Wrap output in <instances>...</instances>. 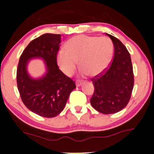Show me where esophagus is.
I'll list each match as a JSON object with an SVG mask.
<instances>
[{"instance_id":"34e87169","label":"esophagus","mask_w":154,"mask_h":154,"mask_svg":"<svg viewBox=\"0 0 154 154\" xmlns=\"http://www.w3.org/2000/svg\"><path fill=\"white\" fill-rule=\"evenodd\" d=\"M83 83H82V81H77L76 83H75V85H76L77 87H79V86H81Z\"/></svg>"}]
</instances>
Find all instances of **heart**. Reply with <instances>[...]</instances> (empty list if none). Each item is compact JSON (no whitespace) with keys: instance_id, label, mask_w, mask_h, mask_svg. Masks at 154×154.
Listing matches in <instances>:
<instances>
[{"instance_id":"1","label":"heart","mask_w":154,"mask_h":154,"mask_svg":"<svg viewBox=\"0 0 154 154\" xmlns=\"http://www.w3.org/2000/svg\"><path fill=\"white\" fill-rule=\"evenodd\" d=\"M113 50L109 38L79 35L66 42L65 50L57 54L60 69L67 75H72L76 69L77 61L82 75H97L103 72L110 62Z\"/></svg>"}]
</instances>
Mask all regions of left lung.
Listing matches in <instances>:
<instances>
[{"instance_id": "obj_1", "label": "left lung", "mask_w": 154, "mask_h": 154, "mask_svg": "<svg viewBox=\"0 0 154 154\" xmlns=\"http://www.w3.org/2000/svg\"><path fill=\"white\" fill-rule=\"evenodd\" d=\"M106 34L113 42L114 56L108 68L91 79L94 91L90 103L99 112L111 114L121 111L129 102L134 86V74L127 48L116 37Z\"/></svg>"}]
</instances>
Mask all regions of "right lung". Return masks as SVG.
<instances>
[{
    "mask_svg": "<svg viewBox=\"0 0 154 154\" xmlns=\"http://www.w3.org/2000/svg\"><path fill=\"white\" fill-rule=\"evenodd\" d=\"M60 43V34L45 33L33 40L20 56L17 69V83L23 103L32 112L45 118L60 114L76 88L75 82L59 69L57 54ZM33 58L45 61L47 72L40 79H32L27 72V64Z\"/></svg>",
    "mask_w": 154,
    "mask_h": 154,
    "instance_id": "add662e5",
    "label": "right lung"
}]
</instances>
